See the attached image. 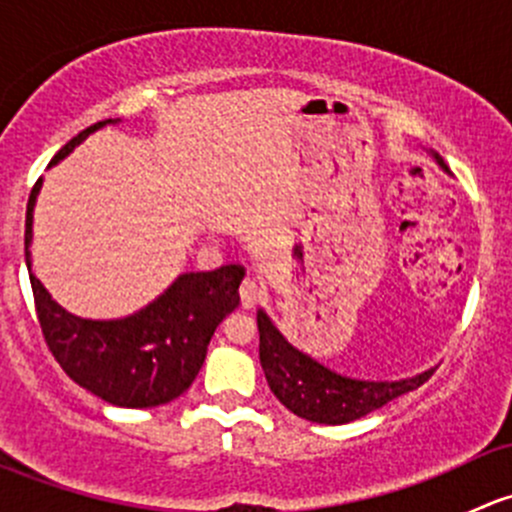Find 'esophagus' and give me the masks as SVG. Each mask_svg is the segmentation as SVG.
<instances>
[{
    "mask_svg": "<svg viewBox=\"0 0 512 512\" xmlns=\"http://www.w3.org/2000/svg\"><path fill=\"white\" fill-rule=\"evenodd\" d=\"M260 297H262V289L257 287L255 280H245V282H242V285H240V302H242V307L252 309L257 302H260Z\"/></svg>",
    "mask_w": 512,
    "mask_h": 512,
    "instance_id": "esophagus-1",
    "label": "esophagus"
}]
</instances>
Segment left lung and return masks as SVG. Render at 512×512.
Wrapping results in <instances>:
<instances>
[{"label":"left lung","instance_id":"left-lung-1","mask_svg":"<svg viewBox=\"0 0 512 512\" xmlns=\"http://www.w3.org/2000/svg\"><path fill=\"white\" fill-rule=\"evenodd\" d=\"M431 156L446 173H451L438 153ZM257 329H260V364L270 391L292 414L312 423L342 426L356 421L394 401L396 396L418 389L433 374V369H428L399 381L352 379L319 364L317 359L287 342L265 309H257Z\"/></svg>","mask_w":512,"mask_h":512}]
</instances>
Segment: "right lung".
<instances>
[{"label":"right lung","mask_w":512,"mask_h":512,"mask_svg":"<svg viewBox=\"0 0 512 512\" xmlns=\"http://www.w3.org/2000/svg\"><path fill=\"white\" fill-rule=\"evenodd\" d=\"M118 118L94 123L71 138L49 165H56L91 133ZM41 178L27 203L29 280L41 334L61 369L101 401L121 409H153L178 399L198 376L215 329L240 304L242 265L213 272H183L153 302L121 319H84L51 299L32 272V223Z\"/></svg>","instance_id":"1"}]
</instances>
